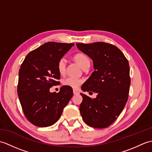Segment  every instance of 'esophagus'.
<instances>
[{
    "instance_id": "34e87169",
    "label": "esophagus",
    "mask_w": 152,
    "mask_h": 152,
    "mask_svg": "<svg viewBox=\"0 0 152 152\" xmlns=\"http://www.w3.org/2000/svg\"><path fill=\"white\" fill-rule=\"evenodd\" d=\"M73 93H74V95H78L79 94V92L78 91H76V90L74 89L73 90Z\"/></svg>"
}]
</instances>
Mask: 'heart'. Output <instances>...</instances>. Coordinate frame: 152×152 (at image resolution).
I'll return each mask as SVG.
<instances>
[{"label":"heart","instance_id":"1","mask_svg":"<svg viewBox=\"0 0 152 152\" xmlns=\"http://www.w3.org/2000/svg\"><path fill=\"white\" fill-rule=\"evenodd\" d=\"M74 59L82 69L87 66L90 65V59L89 58L83 53H76L74 56ZM57 70L61 74H63L65 72L66 70V60L64 58H61L57 63ZM82 81L78 78H72V77H67L63 80V84L67 87H70L74 89L78 88L80 85Z\"/></svg>","mask_w":152,"mask_h":152}]
</instances>
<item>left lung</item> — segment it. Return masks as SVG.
<instances>
[{"label": "left lung", "mask_w": 152, "mask_h": 152, "mask_svg": "<svg viewBox=\"0 0 152 152\" xmlns=\"http://www.w3.org/2000/svg\"><path fill=\"white\" fill-rule=\"evenodd\" d=\"M76 46L93 60L95 69L82 86V90L97 93L95 99L81 93L80 114L89 126L108 127L118 118L127 101L131 84L129 62L121 51L110 44L97 42L78 43Z\"/></svg>", "instance_id": "8db88e82"}]
</instances>
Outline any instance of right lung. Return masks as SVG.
I'll use <instances>...</instances> for the list:
<instances>
[{"mask_svg":"<svg viewBox=\"0 0 152 152\" xmlns=\"http://www.w3.org/2000/svg\"><path fill=\"white\" fill-rule=\"evenodd\" d=\"M74 44L48 42L28 53L19 70L18 95L25 117L39 127L53 125L73 95L72 88L50 89L59 84L57 63Z\"/></svg>","mask_w":152,"mask_h":152,"instance_id":"add662e5","label":"right lung"}]
</instances>
